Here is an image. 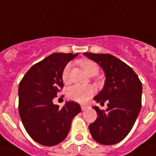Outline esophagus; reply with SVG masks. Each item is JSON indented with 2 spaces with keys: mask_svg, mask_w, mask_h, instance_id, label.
<instances>
[{
  "mask_svg": "<svg viewBox=\"0 0 156 156\" xmlns=\"http://www.w3.org/2000/svg\"><path fill=\"white\" fill-rule=\"evenodd\" d=\"M81 108H82V110L83 111H86L88 109V107L87 106H86V105H82V106H81Z\"/></svg>",
  "mask_w": 156,
  "mask_h": 156,
  "instance_id": "obj_1",
  "label": "esophagus"
}]
</instances>
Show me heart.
<instances>
[{"label":"heart","instance_id":"1","mask_svg":"<svg viewBox=\"0 0 156 156\" xmlns=\"http://www.w3.org/2000/svg\"><path fill=\"white\" fill-rule=\"evenodd\" d=\"M81 67L84 69L86 74L90 76H93L98 73L99 67L95 62L89 60V59H84L80 63ZM71 64L68 63L63 69L62 72V79L63 82L67 83L69 81V73ZM94 93V89L90 86H80L75 85L69 88L67 92V96L70 100L80 104H85L87 102Z\"/></svg>","mask_w":156,"mask_h":156}]
</instances>
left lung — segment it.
Here are the masks:
<instances>
[{"label": "left lung", "instance_id": "8db88e82", "mask_svg": "<svg viewBox=\"0 0 156 156\" xmlns=\"http://www.w3.org/2000/svg\"><path fill=\"white\" fill-rule=\"evenodd\" d=\"M83 54L98 63L106 76L104 88L93 99L101 104L107 101L108 108L93 107L97 119L89 126V132L101 144H115L128 135L140 113L141 82L129 66L111 54Z\"/></svg>", "mask_w": 156, "mask_h": 156}]
</instances>
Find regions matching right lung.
I'll list each match as a JSON object with an SVG mask.
<instances>
[{"label": "right lung", "mask_w": 156, "mask_h": 156, "mask_svg": "<svg viewBox=\"0 0 156 156\" xmlns=\"http://www.w3.org/2000/svg\"><path fill=\"white\" fill-rule=\"evenodd\" d=\"M78 53H53L33 65L19 86V112L22 122L34 140L44 146L63 141L71 121L82 109L73 101L59 108L53 99L63 87L62 72Z\"/></svg>", "instance_id": "obj_1"}]
</instances>
